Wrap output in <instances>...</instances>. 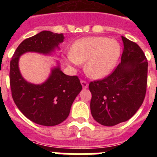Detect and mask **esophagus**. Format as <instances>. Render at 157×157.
<instances>
[{
	"label": "esophagus",
	"mask_w": 157,
	"mask_h": 157,
	"mask_svg": "<svg viewBox=\"0 0 157 157\" xmlns=\"http://www.w3.org/2000/svg\"><path fill=\"white\" fill-rule=\"evenodd\" d=\"M81 84L82 86L83 89H86L88 87V82H86L85 80H81Z\"/></svg>",
	"instance_id": "34e87169"
}]
</instances>
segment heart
I'll return each instance as SVG.
<instances>
[{"label":"heart","instance_id":"heart-1","mask_svg":"<svg viewBox=\"0 0 157 157\" xmlns=\"http://www.w3.org/2000/svg\"><path fill=\"white\" fill-rule=\"evenodd\" d=\"M121 54V46L117 40L106 37H90L78 40L71 45L67 59L78 65L85 62L86 73L94 78L109 75Z\"/></svg>","mask_w":157,"mask_h":157}]
</instances>
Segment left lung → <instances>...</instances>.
Segmentation results:
<instances>
[{
	"mask_svg": "<svg viewBox=\"0 0 157 157\" xmlns=\"http://www.w3.org/2000/svg\"><path fill=\"white\" fill-rule=\"evenodd\" d=\"M121 63L103 79L90 82L91 114L96 121L112 127L135 114L145 97L148 61L138 44L122 36Z\"/></svg>",
	"mask_w": 157,
	"mask_h": 157,
	"instance_id": "1",
	"label": "left lung"
}]
</instances>
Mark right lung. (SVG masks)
Here are the masks:
<instances>
[{
  "instance_id": "1",
  "label": "right lung",
  "mask_w": 157,
  "mask_h": 157,
  "mask_svg": "<svg viewBox=\"0 0 157 157\" xmlns=\"http://www.w3.org/2000/svg\"><path fill=\"white\" fill-rule=\"evenodd\" d=\"M63 39V34L40 32L20 43L10 62L9 78L14 102L27 119L39 125L52 127L64 121L82 87L78 76L67 75L59 65L52 69L45 82L38 85L29 82L19 71V59L28 52L50 55L59 48Z\"/></svg>"
}]
</instances>
